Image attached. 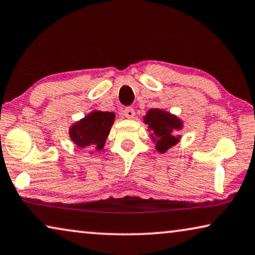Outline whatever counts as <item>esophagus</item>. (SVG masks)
Here are the masks:
<instances>
[{
    "instance_id": "obj_1",
    "label": "esophagus",
    "mask_w": 255,
    "mask_h": 255,
    "mask_svg": "<svg viewBox=\"0 0 255 255\" xmlns=\"http://www.w3.org/2000/svg\"><path fill=\"white\" fill-rule=\"evenodd\" d=\"M123 114H124V116L127 117V119H133L134 115H135L134 109L133 108H130V107H128V108H125L123 110Z\"/></svg>"
}]
</instances>
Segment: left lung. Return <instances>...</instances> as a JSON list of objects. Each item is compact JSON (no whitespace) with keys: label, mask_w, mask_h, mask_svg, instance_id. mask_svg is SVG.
<instances>
[{"label":"left lung","mask_w":255,"mask_h":255,"mask_svg":"<svg viewBox=\"0 0 255 255\" xmlns=\"http://www.w3.org/2000/svg\"><path fill=\"white\" fill-rule=\"evenodd\" d=\"M145 124L148 125L150 138L154 140L157 152L165 153L169 148L178 143L180 135L176 132L183 128V122L172 114L161 109H149L143 117Z\"/></svg>","instance_id":"1"}]
</instances>
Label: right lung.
I'll list each match as a JSON object with an SVG mask.
<instances>
[{"label": "right lung", "instance_id": "right-lung-1", "mask_svg": "<svg viewBox=\"0 0 255 255\" xmlns=\"http://www.w3.org/2000/svg\"><path fill=\"white\" fill-rule=\"evenodd\" d=\"M115 114L93 110L70 128V139L80 148L101 150L112 128Z\"/></svg>", "mask_w": 255, "mask_h": 255}]
</instances>
